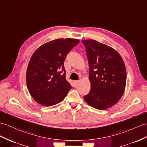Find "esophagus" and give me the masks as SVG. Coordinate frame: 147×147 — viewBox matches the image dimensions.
Listing matches in <instances>:
<instances>
[{
    "label": "esophagus",
    "instance_id": "34e87169",
    "mask_svg": "<svg viewBox=\"0 0 147 147\" xmlns=\"http://www.w3.org/2000/svg\"><path fill=\"white\" fill-rule=\"evenodd\" d=\"M79 82H80V81H74L75 85H76V86H78V84H79Z\"/></svg>",
    "mask_w": 147,
    "mask_h": 147
}]
</instances>
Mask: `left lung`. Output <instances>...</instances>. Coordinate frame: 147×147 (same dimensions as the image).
Listing matches in <instances>:
<instances>
[{"mask_svg":"<svg viewBox=\"0 0 147 147\" xmlns=\"http://www.w3.org/2000/svg\"><path fill=\"white\" fill-rule=\"evenodd\" d=\"M82 43L86 48L91 82V90L84 99L97 109H106L117 103L125 91V64L119 53L106 45L93 40Z\"/></svg>","mask_w":147,"mask_h":147,"instance_id":"8db88e82","label":"left lung"}]
</instances>
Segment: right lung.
<instances>
[{"label":"right lung","instance_id":"obj_1","mask_svg":"<svg viewBox=\"0 0 147 147\" xmlns=\"http://www.w3.org/2000/svg\"><path fill=\"white\" fill-rule=\"evenodd\" d=\"M79 43L77 39L55 40L41 45L33 54L27 70V85L36 102L51 106L65 99L71 86L66 80L64 62Z\"/></svg>","mask_w":147,"mask_h":147}]
</instances>
